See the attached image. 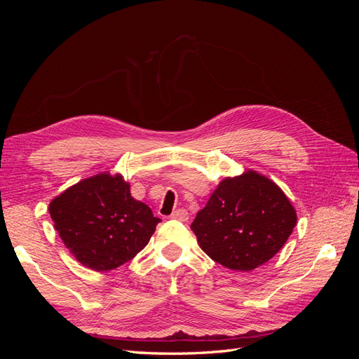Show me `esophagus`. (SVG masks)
<instances>
[{
	"label": "esophagus",
	"mask_w": 359,
	"mask_h": 359,
	"mask_svg": "<svg viewBox=\"0 0 359 359\" xmlns=\"http://www.w3.org/2000/svg\"><path fill=\"white\" fill-rule=\"evenodd\" d=\"M170 219L172 220H177V222H187L189 220V212H187V210H184V208H180V210H177V211H173L172 214H170Z\"/></svg>",
	"instance_id": "1"
}]
</instances>
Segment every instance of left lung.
Here are the masks:
<instances>
[{"mask_svg": "<svg viewBox=\"0 0 359 359\" xmlns=\"http://www.w3.org/2000/svg\"><path fill=\"white\" fill-rule=\"evenodd\" d=\"M295 224L297 212L286 194L248 170L223 180L190 227L217 264L252 271L277 255Z\"/></svg>", "mask_w": 359, "mask_h": 359, "instance_id": "1", "label": "left lung"}]
</instances>
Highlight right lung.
Wrapping results in <instances>:
<instances>
[{
	"label": "right lung",
	"mask_w": 359,
	"mask_h": 359,
	"mask_svg": "<svg viewBox=\"0 0 359 359\" xmlns=\"http://www.w3.org/2000/svg\"><path fill=\"white\" fill-rule=\"evenodd\" d=\"M55 229L72 255L94 271L132 260L161 222L135 201L121 175L100 173L61 193L49 203Z\"/></svg>",
	"instance_id": "1"
}]
</instances>
